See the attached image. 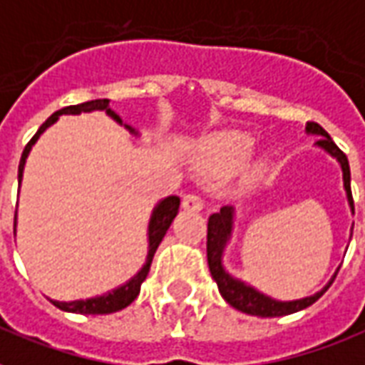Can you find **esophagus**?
Returning <instances> with one entry per match:
<instances>
[{
	"label": "esophagus",
	"mask_w": 365,
	"mask_h": 365,
	"mask_svg": "<svg viewBox=\"0 0 365 365\" xmlns=\"http://www.w3.org/2000/svg\"><path fill=\"white\" fill-rule=\"evenodd\" d=\"M182 207H183V210H189V212H201L202 210L201 197H197V195H193V193L183 195Z\"/></svg>",
	"instance_id": "34e87169"
}]
</instances>
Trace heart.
Segmentation results:
<instances>
[{
  "label": "heart",
  "instance_id": "1",
  "mask_svg": "<svg viewBox=\"0 0 365 365\" xmlns=\"http://www.w3.org/2000/svg\"><path fill=\"white\" fill-rule=\"evenodd\" d=\"M255 149V138L247 132H224L208 143L207 149V164L212 170L230 172L239 168L241 164L250 157V153ZM268 166L266 158H258L250 166V178L262 176L264 170Z\"/></svg>",
  "mask_w": 365,
  "mask_h": 365
}]
</instances>
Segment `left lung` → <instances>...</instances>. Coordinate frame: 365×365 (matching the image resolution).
<instances>
[{
  "label": "left lung",
  "instance_id": "left-lung-1",
  "mask_svg": "<svg viewBox=\"0 0 365 365\" xmlns=\"http://www.w3.org/2000/svg\"><path fill=\"white\" fill-rule=\"evenodd\" d=\"M306 133L308 135H318V141L314 147H318L324 153H327L331 158H335L341 166L343 172V187L346 193V201H349L350 212L354 214V202H352V193H350V166L349 158L344 155L335 141L329 138V133L325 132L324 128L316 124V122H306ZM233 230H235V207L226 205L220 208V212L212 214L208 218V235H207V258H208V269L212 279L218 285L220 294L224 297L227 304L233 306L235 310L250 316H258V318H282L289 314L300 312L308 306H312L322 294L329 289L333 279L337 277V272L333 274L329 282L325 283L324 289H319L318 293L310 294V297H302V299L294 300H277L272 299L269 294L258 291L252 287L250 283L239 279L233 274H230L224 266V252H226L227 245L232 241ZM350 237H352V230H350Z\"/></svg>",
  "mask_w": 365,
  "mask_h": 365
}]
</instances>
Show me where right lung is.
I'll return each mask as SVG.
<instances>
[{
	"label": "right lung",
	"mask_w": 365,
	"mask_h": 365,
	"mask_svg": "<svg viewBox=\"0 0 365 365\" xmlns=\"http://www.w3.org/2000/svg\"><path fill=\"white\" fill-rule=\"evenodd\" d=\"M93 110H103L105 115L110 116L116 124H120L128 130V132L139 138V132L135 128H132L130 124H124L122 118L116 115L113 108L108 107V99H96V101H88L82 103V105H74V107H65L57 110V113H53L49 118H47L43 124L40 126V130L36 132V135L30 139V143L24 147V151H22L21 157V164H19V187H21L22 183V176H24V166H26V158L32 151V147L36 145V141L40 139V135L46 132L47 128H51L55 122L59 120V116L63 115H82V113H93ZM178 208H180V197L176 195H170V197H166L163 201H158L155 205L151 212V218H149V226H147V257H145V264L141 266V268L135 272V274L128 279L126 283H122L118 287L110 289L107 293L103 294H96V297H90V299H78V300H53V304L57 306L59 310L63 312H72V314H113L118 312L122 308H126L133 302V300L138 299L139 291H141V283L145 282L147 274H149V268H151L153 257H155V252H157L158 245L163 241V237L168 232V227L174 222L178 214ZM15 233H16V212H15Z\"/></svg>",
	"instance_id": "1"
}]
</instances>
